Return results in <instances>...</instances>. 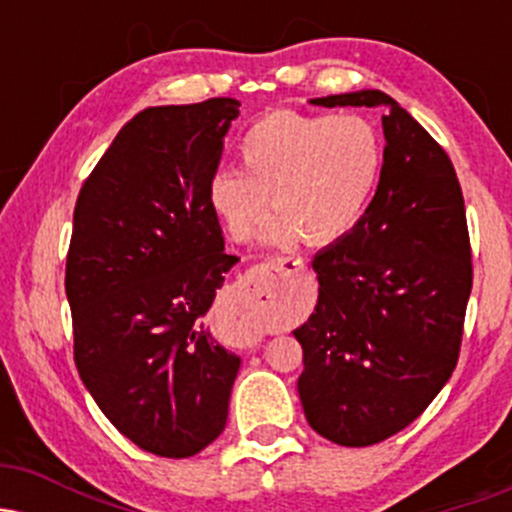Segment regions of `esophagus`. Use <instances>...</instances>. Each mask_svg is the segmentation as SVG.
Here are the masks:
<instances>
[{
  "mask_svg": "<svg viewBox=\"0 0 512 512\" xmlns=\"http://www.w3.org/2000/svg\"><path fill=\"white\" fill-rule=\"evenodd\" d=\"M298 264H301V260H298V257H272V260H267L264 264H260V267H255L250 272V281H260L262 279V274H267V272H281V269H286V267H298Z\"/></svg>",
  "mask_w": 512,
  "mask_h": 512,
  "instance_id": "esophagus-1",
  "label": "esophagus"
}]
</instances>
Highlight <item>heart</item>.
Wrapping results in <instances>:
<instances>
[{
    "label": "heart",
    "instance_id": "b5f03b06",
    "mask_svg": "<svg viewBox=\"0 0 512 512\" xmlns=\"http://www.w3.org/2000/svg\"><path fill=\"white\" fill-rule=\"evenodd\" d=\"M243 173L219 170L209 204L238 243L264 231L269 245H327L342 238L366 209L383 168L378 129L361 115L276 113L248 127L238 144Z\"/></svg>",
    "mask_w": 512,
    "mask_h": 512
}]
</instances>
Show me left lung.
Returning <instances> with one entry per match:
<instances>
[{
    "instance_id": "1",
    "label": "left lung",
    "mask_w": 512,
    "mask_h": 512,
    "mask_svg": "<svg viewBox=\"0 0 512 512\" xmlns=\"http://www.w3.org/2000/svg\"><path fill=\"white\" fill-rule=\"evenodd\" d=\"M308 103L385 113L373 202L315 255V313L293 330L308 424L332 443L366 448L407 428L457 366L472 293L467 216L448 154L395 98L361 88Z\"/></svg>"
}]
</instances>
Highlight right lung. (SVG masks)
<instances>
[{
  "mask_svg": "<svg viewBox=\"0 0 512 512\" xmlns=\"http://www.w3.org/2000/svg\"><path fill=\"white\" fill-rule=\"evenodd\" d=\"M238 108L142 110L76 199L64 276L76 368L110 424L158 457H192L221 436L240 368L204 325L238 262L209 204Z\"/></svg>",
  "mask_w": 512,
  "mask_h": 512,
  "instance_id": "right-lung-1",
  "label": "right lung"
}]
</instances>
